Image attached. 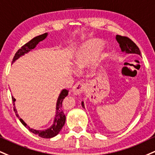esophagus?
Wrapping results in <instances>:
<instances>
[{
  "label": "esophagus",
  "mask_w": 155,
  "mask_h": 155,
  "mask_svg": "<svg viewBox=\"0 0 155 155\" xmlns=\"http://www.w3.org/2000/svg\"><path fill=\"white\" fill-rule=\"evenodd\" d=\"M85 84L82 82H77L73 87V92L75 95L81 94L84 92Z\"/></svg>",
  "instance_id": "34e87169"
}]
</instances>
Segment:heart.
Segmentation results:
<instances>
[{"label":"heart","mask_w":155,"mask_h":155,"mask_svg":"<svg viewBox=\"0 0 155 155\" xmlns=\"http://www.w3.org/2000/svg\"><path fill=\"white\" fill-rule=\"evenodd\" d=\"M102 46L103 42L99 40H93L85 44L76 53L74 58V66L76 68L78 69L84 68L87 63L97 56Z\"/></svg>","instance_id":"heart-1"}]
</instances>
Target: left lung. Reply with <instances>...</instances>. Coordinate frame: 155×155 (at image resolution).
<instances>
[{
  "label": "left lung",
  "instance_id": "1",
  "mask_svg": "<svg viewBox=\"0 0 155 155\" xmlns=\"http://www.w3.org/2000/svg\"><path fill=\"white\" fill-rule=\"evenodd\" d=\"M116 40L120 44V47L123 52H126V53H137L141 55L140 50L138 48V46L128 37L117 35ZM82 106L83 107H84L83 102Z\"/></svg>",
  "mask_w": 155,
  "mask_h": 155
}]
</instances>
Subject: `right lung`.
<instances>
[{"label":"right lung","instance_id":"right-lung-1","mask_svg":"<svg viewBox=\"0 0 155 155\" xmlns=\"http://www.w3.org/2000/svg\"><path fill=\"white\" fill-rule=\"evenodd\" d=\"M47 33H45L43 35H39V36H37L34 37L32 40H31L29 42H28L27 43L24 45L22 47L20 48V49L18 50V51L15 53V55L13 58V61H15L16 59H18L21 55H23L24 53H27L29 51H30L31 50L34 49V48L36 47V45L40 41L43 40L44 39L46 38L47 37ZM68 91L67 89H63V90L61 92V94H60V96L58 99L57 102V106H56V115H55V120H54V123L53 126L51 127L48 128L47 130H45V131H38V130H35L32 129V128H30L29 126H27L25 123L24 122V120H22L21 118H19L18 115L17 114V111H16V108H15L14 106V101L16 100L12 97V102H13V105H14V110L16 113V115L18 117V118L19 119V120L21 121L22 124L25 126L26 128L29 130V131H31V133L36 134V135H38L39 137L42 138H47V139H49V138H52L55 137L59 133L60 131L62 129L63 126H64L65 122H66V115L64 114V112L63 110L62 107V102L64 100V98L68 95Z\"/></svg>","mask_w":155,"mask_h":155}]
</instances>
